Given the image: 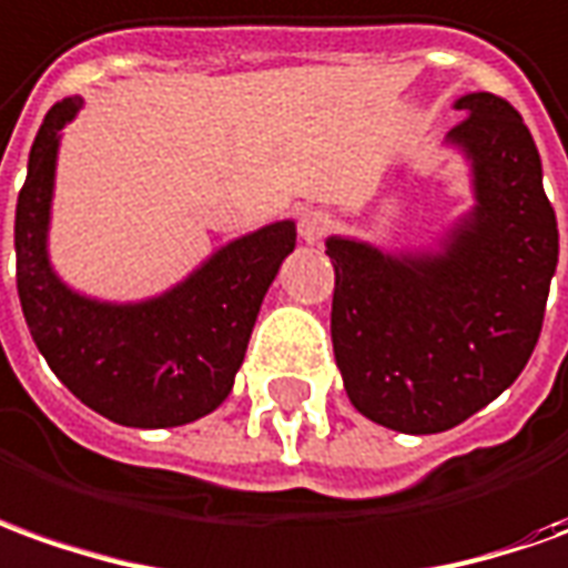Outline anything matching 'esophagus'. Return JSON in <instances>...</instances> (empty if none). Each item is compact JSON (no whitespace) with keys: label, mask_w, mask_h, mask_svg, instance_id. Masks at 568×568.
I'll return each instance as SVG.
<instances>
[{"label":"esophagus","mask_w":568,"mask_h":568,"mask_svg":"<svg viewBox=\"0 0 568 568\" xmlns=\"http://www.w3.org/2000/svg\"><path fill=\"white\" fill-rule=\"evenodd\" d=\"M331 225H334V219L327 216L324 210H306V213L300 216V237H303L306 244H318L324 234L331 232Z\"/></svg>","instance_id":"obj_1"}]
</instances>
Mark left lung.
Segmentation results:
<instances>
[{
  "label": "left lung",
  "mask_w": 568,
  "mask_h": 568,
  "mask_svg": "<svg viewBox=\"0 0 568 568\" xmlns=\"http://www.w3.org/2000/svg\"><path fill=\"white\" fill-rule=\"evenodd\" d=\"M445 135L473 206L426 246L331 234L334 358L367 420L429 436L464 424L523 374L545 322L560 232L538 148L498 95L455 98Z\"/></svg>",
  "instance_id": "8db88e82"
}]
</instances>
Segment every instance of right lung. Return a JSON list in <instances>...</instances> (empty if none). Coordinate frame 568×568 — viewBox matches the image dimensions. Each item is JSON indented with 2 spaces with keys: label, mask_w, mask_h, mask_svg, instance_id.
<instances>
[{
  "label": "right lung",
  "mask_w": 568,
  "mask_h": 568,
  "mask_svg": "<svg viewBox=\"0 0 568 568\" xmlns=\"http://www.w3.org/2000/svg\"><path fill=\"white\" fill-rule=\"evenodd\" d=\"M80 111L82 98H64L45 113L18 194V296L30 336L54 377L113 424L166 429L201 420L232 393L262 300L296 246V222L277 219L216 246L144 300L73 291L54 272L49 229L58 151Z\"/></svg>",
  "instance_id": "right-lung-1"
}]
</instances>
